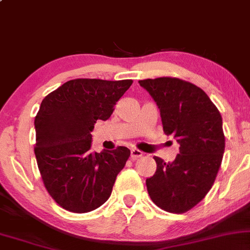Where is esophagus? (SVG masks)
<instances>
[{
  "instance_id": "34e87169",
  "label": "esophagus",
  "mask_w": 250,
  "mask_h": 250,
  "mask_svg": "<svg viewBox=\"0 0 250 250\" xmlns=\"http://www.w3.org/2000/svg\"><path fill=\"white\" fill-rule=\"evenodd\" d=\"M142 156H143V152L140 151V150H137V149H131L130 150V158L133 159V161H135V159H137L140 157H142Z\"/></svg>"
}]
</instances>
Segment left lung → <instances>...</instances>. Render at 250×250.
Masks as SVG:
<instances>
[{"label": "left lung", "instance_id": "8db88e82", "mask_svg": "<svg viewBox=\"0 0 250 250\" xmlns=\"http://www.w3.org/2000/svg\"><path fill=\"white\" fill-rule=\"evenodd\" d=\"M138 83L157 104L164 133L180 146L173 162L155 156L148 193L164 211L184 213L205 198L218 174L225 151L222 117L208 95L188 81L164 77Z\"/></svg>", "mask_w": 250, "mask_h": 250}]
</instances>
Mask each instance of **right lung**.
Masks as SVG:
<instances>
[{"mask_svg": "<svg viewBox=\"0 0 250 250\" xmlns=\"http://www.w3.org/2000/svg\"><path fill=\"white\" fill-rule=\"evenodd\" d=\"M133 80L74 79L42 101L35 117V155L51 197L62 208L86 213L106 203L130 150L92 152L98 120L106 121Z\"/></svg>", "mask_w": 250, "mask_h": 250, "instance_id": "obj_1", "label": "right lung"}]
</instances>
